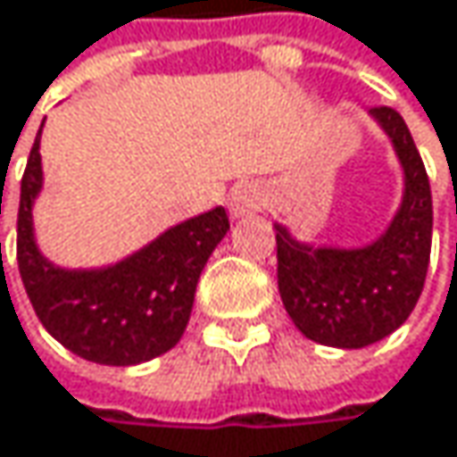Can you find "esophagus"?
Returning <instances> with one entry per match:
<instances>
[{
    "label": "esophagus",
    "instance_id": "34e87169",
    "mask_svg": "<svg viewBox=\"0 0 457 457\" xmlns=\"http://www.w3.org/2000/svg\"><path fill=\"white\" fill-rule=\"evenodd\" d=\"M262 201H264V195H262L259 185H253V182L235 185L232 193H229V214H232V220L256 214L262 209Z\"/></svg>",
    "mask_w": 457,
    "mask_h": 457
}]
</instances>
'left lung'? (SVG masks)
I'll use <instances>...</instances> for the list:
<instances>
[{
    "instance_id": "8db88e82",
    "label": "left lung",
    "mask_w": 457,
    "mask_h": 457,
    "mask_svg": "<svg viewBox=\"0 0 457 457\" xmlns=\"http://www.w3.org/2000/svg\"><path fill=\"white\" fill-rule=\"evenodd\" d=\"M368 116L403 169V198L386 229L365 245H320L275 222L283 307L307 338L336 349L370 346L411 318L431 253V187L411 129L392 108Z\"/></svg>"
}]
</instances>
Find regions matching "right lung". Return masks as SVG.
<instances>
[{
    "mask_svg": "<svg viewBox=\"0 0 457 457\" xmlns=\"http://www.w3.org/2000/svg\"><path fill=\"white\" fill-rule=\"evenodd\" d=\"M39 145L42 129L18 209V267L37 318L65 349L97 365L127 368L166 354L182 338L198 278L228 235V212L217 206L190 217L113 264L60 267L42 253L34 229V204L45 187Z\"/></svg>",
    "mask_w": 457,
    "mask_h": 457,
    "instance_id": "right-lung-1",
    "label": "right lung"
}]
</instances>
